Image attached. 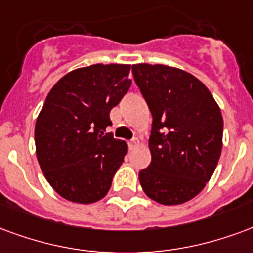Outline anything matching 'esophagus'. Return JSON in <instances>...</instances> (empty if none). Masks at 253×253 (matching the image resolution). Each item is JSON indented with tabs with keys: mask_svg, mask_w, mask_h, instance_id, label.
Segmentation results:
<instances>
[{
	"mask_svg": "<svg viewBox=\"0 0 253 253\" xmlns=\"http://www.w3.org/2000/svg\"><path fill=\"white\" fill-rule=\"evenodd\" d=\"M137 144H139V140H137V139H132V140H129V141H128V145H129V148H130V149H133Z\"/></svg>",
	"mask_w": 253,
	"mask_h": 253,
	"instance_id": "34e87169",
	"label": "esophagus"
}]
</instances>
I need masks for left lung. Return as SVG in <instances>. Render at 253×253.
<instances>
[{"instance_id": "left-lung-1", "label": "left lung", "mask_w": 253, "mask_h": 253, "mask_svg": "<svg viewBox=\"0 0 253 253\" xmlns=\"http://www.w3.org/2000/svg\"><path fill=\"white\" fill-rule=\"evenodd\" d=\"M136 84L152 114L151 163L139 172L151 200L179 205L194 198L214 172L224 121L200 79L163 64H133Z\"/></svg>"}]
</instances>
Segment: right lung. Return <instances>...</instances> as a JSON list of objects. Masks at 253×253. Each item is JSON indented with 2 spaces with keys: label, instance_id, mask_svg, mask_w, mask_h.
I'll list each match as a JSON object with an SVG mask.
<instances>
[{
  "label": "right lung",
  "instance_id": "1",
  "mask_svg": "<svg viewBox=\"0 0 253 253\" xmlns=\"http://www.w3.org/2000/svg\"><path fill=\"white\" fill-rule=\"evenodd\" d=\"M129 64H93L64 75L36 120L39 165L53 190L77 204L104 198L128 145L114 139L110 110L128 93Z\"/></svg>",
  "mask_w": 253,
  "mask_h": 253
}]
</instances>
